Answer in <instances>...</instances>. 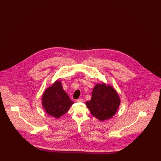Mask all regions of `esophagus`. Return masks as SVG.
<instances>
[{"instance_id":"obj_1","label":"esophagus","mask_w":161,"mask_h":161,"mask_svg":"<svg viewBox=\"0 0 161 161\" xmlns=\"http://www.w3.org/2000/svg\"><path fill=\"white\" fill-rule=\"evenodd\" d=\"M77 102H83V100L81 98H79L77 100Z\"/></svg>"}]
</instances>
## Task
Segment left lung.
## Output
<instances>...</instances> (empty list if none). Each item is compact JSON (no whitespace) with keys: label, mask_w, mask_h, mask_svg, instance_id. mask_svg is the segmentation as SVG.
I'll return each mask as SVG.
<instances>
[{"label":"left lung","mask_w":161,"mask_h":161,"mask_svg":"<svg viewBox=\"0 0 161 161\" xmlns=\"http://www.w3.org/2000/svg\"><path fill=\"white\" fill-rule=\"evenodd\" d=\"M86 104L93 116L103 121L115 115L120 104V99L112 86L98 84L92 91L91 100Z\"/></svg>","instance_id":"left-lung-1"}]
</instances>
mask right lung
I'll return each instance as SVG.
<instances>
[{"mask_svg":"<svg viewBox=\"0 0 161 161\" xmlns=\"http://www.w3.org/2000/svg\"><path fill=\"white\" fill-rule=\"evenodd\" d=\"M42 106L46 113L55 118H60L65 114L74 102L64 91L61 82L56 81L48 87L42 96Z\"/></svg>","mask_w":161,"mask_h":161,"instance_id":"obj_1","label":"right lung"}]
</instances>
